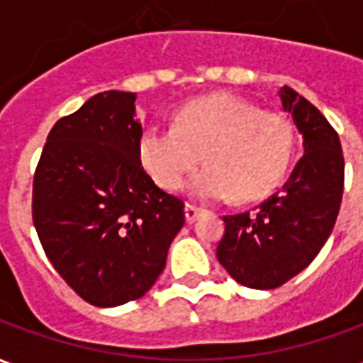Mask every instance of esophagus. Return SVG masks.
Listing matches in <instances>:
<instances>
[{"instance_id": "34e87169", "label": "esophagus", "mask_w": 363, "mask_h": 363, "mask_svg": "<svg viewBox=\"0 0 363 363\" xmlns=\"http://www.w3.org/2000/svg\"><path fill=\"white\" fill-rule=\"evenodd\" d=\"M202 212V208H198L196 204H190V202H186V206H184V216H186V221H194L198 218V213Z\"/></svg>"}]
</instances>
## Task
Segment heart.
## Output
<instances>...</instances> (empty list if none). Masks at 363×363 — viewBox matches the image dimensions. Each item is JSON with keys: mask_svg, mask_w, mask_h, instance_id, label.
I'll return each instance as SVG.
<instances>
[{"mask_svg": "<svg viewBox=\"0 0 363 363\" xmlns=\"http://www.w3.org/2000/svg\"><path fill=\"white\" fill-rule=\"evenodd\" d=\"M296 134L284 114L260 111L241 96L210 95L182 106L177 126H151L140 138V161L161 189L179 190L202 161L190 190L206 200H257L288 171Z\"/></svg>", "mask_w": 363, "mask_h": 363, "instance_id": "1", "label": "heart"}]
</instances>
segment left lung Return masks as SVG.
<instances>
[{
  "label": "left lung",
  "instance_id": "obj_1",
  "mask_svg": "<svg viewBox=\"0 0 363 363\" xmlns=\"http://www.w3.org/2000/svg\"><path fill=\"white\" fill-rule=\"evenodd\" d=\"M284 111L303 135V157L281 190L255 212L223 216L216 257L247 288L274 289L311 264L327 243L340 210L344 157L336 130L307 99L284 85Z\"/></svg>",
  "mask_w": 363,
  "mask_h": 363
}]
</instances>
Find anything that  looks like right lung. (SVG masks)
<instances>
[{"label":"right lung","mask_w":363,"mask_h":363,"mask_svg":"<svg viewBox=\"0 0 363 363\" xmlns=\"http://www.w3.org/2000/svg\"><path fill=\"white\" fill-rule=\"evenodd\" d=\"M135 93L104 91L60 118L33 181V223L46 257L95 307H116L155 284L184 225V202L140 161Z\"/></svg>","instance_id":"right-lung-1"}]
</instances>
